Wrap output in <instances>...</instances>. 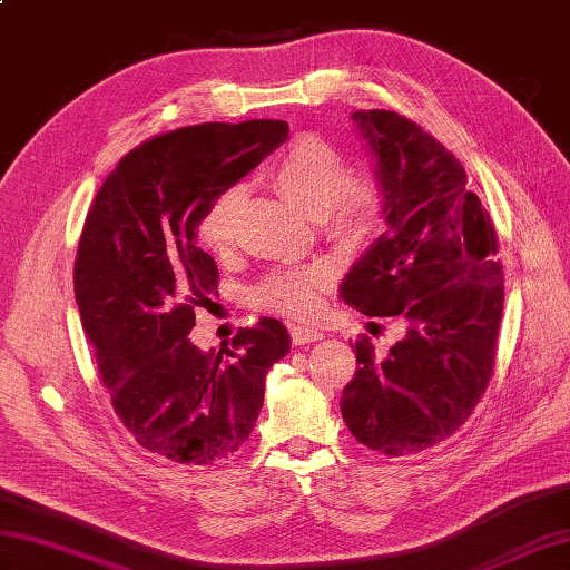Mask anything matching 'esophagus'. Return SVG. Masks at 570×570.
<instances>
[{"instance_id":"obj_1","label":"esophagus","mask_w":570,"mask_h":570,"mask_svg":"<svg viewBox=\"0 0 570 570\" xmlns=\"http://www.w3.org/2000/svg\"><path fill=\"white\" fill-rule=\"evenodd\" d=\"M325 333L318 328H308V325H294L292 328V341L296 345H306V343H316L323 341Z\"/></svg>"}]
</instances>
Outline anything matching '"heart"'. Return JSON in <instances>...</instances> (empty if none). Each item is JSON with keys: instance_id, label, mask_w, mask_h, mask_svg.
I'll list each match as a JSON object with an SVG mask.
<instances>
[{"instance_id": "obj_1", "label": "heart", "mask_w": 570, "mask_h": 570, "mask_svg": "<svg viewBox=\"0 0 570 570\" xmlns=\"http://www.w3.org/2000/svg\"><path fill=\"white\" fill-rule=\"evenodd\" d=\"M272 184L286 200L316 220L321 235L341 249L365 245L382 217V186L370 174H350L345 156L321 139H304L288 149L272 168ZM245 190L233 186L203 213L198 235L203 247L225 254L235 242ZM331 282L325 264L298 266L266 276L254 288L257 306L308 318L316 313L321 292Z\"/></svg>"}]
</instances>
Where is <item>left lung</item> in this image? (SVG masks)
I'll return each instance as SVG.
<instances>
[{"label": "left lung", "mask_w": 570, "mask_h": 570, "mask_svg": "<svg viewBox=\"0 0 570 570\" xmlns=\"http://www.w3.org/2000/svg\"><path fill=\"white\" fill-rule=\"evenodd\" d=\"M353 122L377 159L386 233L347 272L341 296L365 316H399L406 335L384 357L360 337L341 411L362 445L399 458L453 435L485 394L502 264L490 213L439 139L390 110H357Z\"/></svg>", "instance_id": "8db88e82"}]
</instances>
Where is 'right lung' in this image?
I'll return each mask as SVG.
<instances>
[{
	"label": "right lung",
	"mask_w": 570,
	"mask_h": 570,
	"mask_svg": "<svg viewBox=\"0 0 570 570\" xmlns=\"http://www.w3.org/2000/svg\"><path fill=\"white\" fill-rule=\"evenodd\" d=\"M286 137L282 119L151 137L105 178L85 217L72 272L82 331L119 421L174 463L235 453L257 423L266 372L292 350L276 318L237 331L217 353L188 341L196 306L217 288L200 217Z\"/></svg>",
	"instance_id": "right-lung-1"
}]
</instances>
